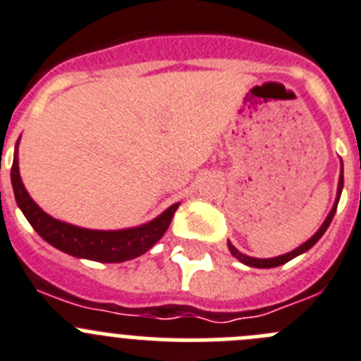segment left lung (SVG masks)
<instances>
[{"mask_svg":"<svg viewBox=\"0 0 361 361\" xmlns=\"http://www.w3.org/2000/svg\"><path fill=\"white\" fill-rule=\"evenodd\" d=\"M342 188H343V165L342 169H340V180H338V188H336V200H335V204H333L331 212L328 214V217H326V221L322 222V226L319 228L317 233L313 235L312 238H308V240L305 242V244H301L299 247H295L294 251L287 252V255H281V257H274V258H252V257H247V255H242L240 251H238L235 245H231V242H228V247H230L231 255H233L237 260H240L242 264L249 265V267H257V269H271V267H278V265H283L287 264V262H290L292 258L299 257V255H302V252L308 251L310 247H313V245L317 244L319 238L322 237V235L326 233V230H328V226L331 224L333 221V215H335L336 212V207H338V201H340V194H342Z\"/></svg>","mask_w":361,"mask_h":361,"instance_id":"obj_1","label":"left lung"}]
</instances>
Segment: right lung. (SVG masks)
I'll use <instances>...</instances> for the list:
<instances>
[{"instance_id": "1", "label": "right lung", "mask_w": 361, "mask_h": 361, "mask_svg": "<svg viewBox=\"0 0 361 361\" xmlns=\"http://www.w3.org/2000/svg\"><path fill=\"white\" fill-rule=\"evenodd\" d=\"M18 146L19 140L16 144L13 164L10 169L13 196L18 201V207L21 208L33 230L44 240L71 257L87 258V260L103 262V264H119V262L133 260L149 251L164 237L173 221L174 212L180 207V203H174L153 221L146 222L142 226L128 228V230L103 231L73 226V224H67L59 219H53L30 197L21 181V174H19Z\"/></svg>"}]
</instances>
